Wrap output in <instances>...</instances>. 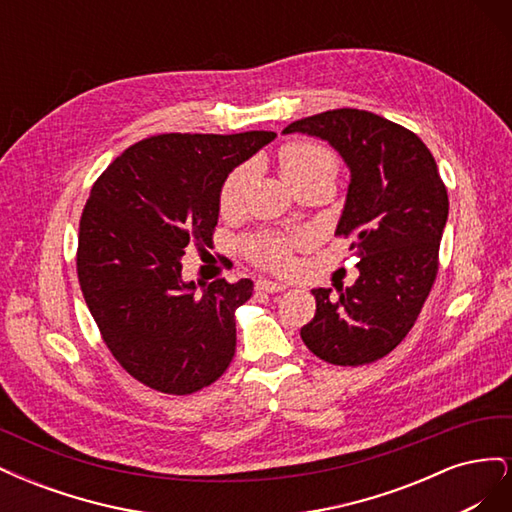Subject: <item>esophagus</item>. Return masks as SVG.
<instances>
[{"mask_svg": "<svg viewBox=\"0 0 512 512\" xmlns=\"http://www.w3.org/2000/svg\"><path fill=\"white\" fill-rule=\"evenodd\" d=\"M256 290H260V292H282V290H286V284L267 280V277H260V280L256 282Z\"/></svg>", "mask_w": 512, "mask_h": 512, "instance_id": "esophagus-1", "label": "esophagus"}]
</instances>
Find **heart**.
<instances>
[{
    "label": "heart",
    "instance_id": "1",
    "mask_svg": "<svg viewBox=\"0 0 512 512\" xmlns=\"http://www.w3.org/2000/svg\"><path fill=\"white\" fill-rule=\"evenodd\" d=\"M280 166L284 179L292 188H297L299 183L320 175L333 177L337 162L327 147L307 141H294L280 149ZM252 175V164H241L230 170L218 196L220 211L224 215H232L241 209L245 190L252 181ZM250 250L256 256V260H260L262 265H267L271 269H286L290 265V241L286 237L260 235L250 241Z\"/></svg>",
    "mask_w": 512,
    "mask_h": 512
}]
</instances>
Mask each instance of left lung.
<instances>
[{
    "instance_id": "8db88e82",
    "label": "left lung",
    "mask_w": 512,
    "mask_h": 512,
    "mask_svg": "<svg viewBox=\"0 0 512 512\" xmlns=\"http://www.w3.org/2000/svg\"><path fill=\"white\" fill-rule=\"evenodd\" d=\"M327 141L350 170L337 235L352 237L359 280L316 288V316L301 339L333 365L374 363L401 344L438 275L448 196L436 160L414 132L359 108H337L290 123Z\"/></svg>"
}]
</instances>
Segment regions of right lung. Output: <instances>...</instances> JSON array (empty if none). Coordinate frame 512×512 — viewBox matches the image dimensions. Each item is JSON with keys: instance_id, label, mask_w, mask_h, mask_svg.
Masks as SVG:
<instances>
[{"instance_id": "obj_1", "label": "right lung", "mask_w": 512, "mask_h": 512, "mask_svg": "<svg viewBox=\"0 0 512 512\" xmlns=\"http://www.w3.org/2000/svg\"><path fill=\"white\" fill-rule=\"evenodd\" d=\"M277 134H160L128 147L91 188L76 271L104 344L132 378L168 395L218 380L235 356V312L254 282L181 277L190 245L211 243L232 168Z\"/></svg>"}]
</instances>
